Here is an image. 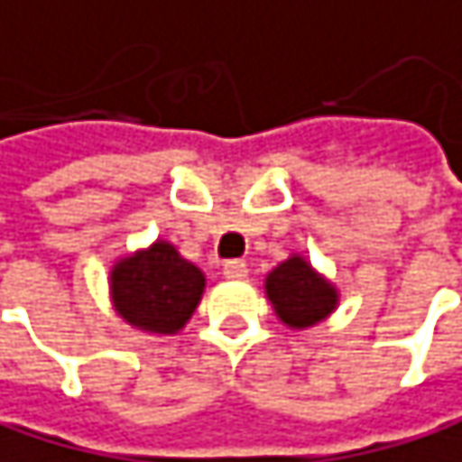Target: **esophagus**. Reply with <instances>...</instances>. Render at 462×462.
<instances>
[{
  "instance_id": "1",
  "label": "esophagus",
  "mask_w": 462,
  "mask_h": 462,
  "mask_svg": "<svg viewBox=\"0 0 462 462\" xmlns=\"http://www.w3.org/2000/svg\"><path fill=\"white\" fill-rule=\"evenodd\" d=\"M221 271H224L226 279H246V273H249V268H246L244 260H226Z\"/></svg>"
}]
</instances>
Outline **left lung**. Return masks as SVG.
<instances>
[{"instance_id": "8db88e82", "label": "left lung", "mask_w": 462, "mask_h": 462, "mask_svg": "<svg viewBox=\"0 0 462 462\" xmlns=\"http://www.w3.org/2000/svg\"><path fill=\"white\" fill-rule=\"evenodd\" d=\"M268 298L290 328H311L336 309V290L300 257L282 263L268 276Z\"/></svg>"}]
</instances>
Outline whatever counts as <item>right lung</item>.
<instances>
[{"instance_id":"add662e5","label":"right lung","mask_w":462,"mask_h":462,"mask_svg":"<svg viewBox=\"0 0 462 462\" xmlns=\"http://www.w3.org/2000/svg\"><path fill=\"white\" fill-rule=\"evenodd\" d=\"M118 314L151 333H175L199 303L205 279L178 257L170 244H153L148 252L121 260L110 273Z\"/></svg>"}]
</instances>
